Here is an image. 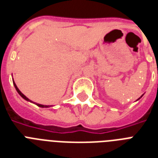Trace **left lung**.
Segmentation results:
<instances>
[{
  "mask_svg": "<svg viewBox=\"0 0 158 158\" xmlns=\"http://www.w3.org/2000/svg\"><path fill=\"white\" fill-rule=\"evenodd\" d=\"M141 97H142V96H141ZM141 97H140V98H141Z\"/></svg>",
  "mask_w": 158,
  "mask_h": 158,
  "instance_id": "1",
  "label": "left lung"
}]
</instances>
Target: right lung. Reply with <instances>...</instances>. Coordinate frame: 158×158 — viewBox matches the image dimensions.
<instances>
[{
  "instance_id": "1",
  "label": "right lung",
  "mask_w": 158,
  "mask_h": 158,
  "mask_svg": "<svg viewBox=\"0 0 158 158\" xmlns=\"http://www.w3.org/2000/svg\"><path fill=\"white\" fill-rule=\"evenodd\" d=\"M13 84H14V86H15V89H16V91L18 92V94H19V95H20L21 97H22V98H23V99H25L26 101H28V102H32L31 101V100H29V99L28 98H27V97L25 96V95H23V94H22V93H21L20 92V90H19V89H18V87L16 86V84H15V81H14V79H13ZM33 103H35V102H33ZM36 105L37 106H40V107H50L51 106H47V105H42V104H38V103H35Z\"/></svg>"
}]
</instances>
